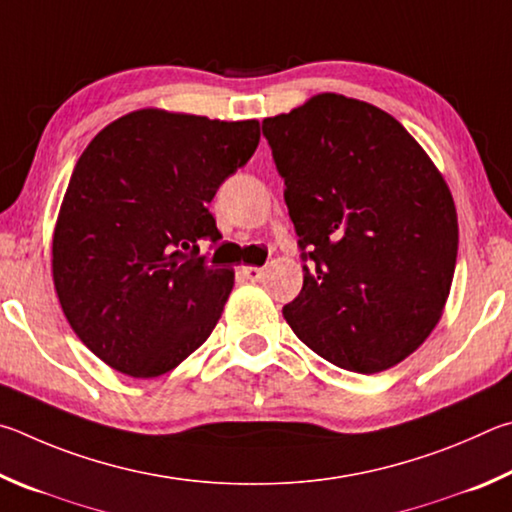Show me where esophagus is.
<instances>
[{"label": "esophagus", "instance_id": "34e87169", "mask_svg": "<svg viewBox=\"0 0 512 512\" xmlns=\"http://www.w3.org/2000/svg\"><path fill=\"white\" fill-rule=\"evenodd\" d=\"M242 276H245V279H249V281H261V276H263V267H254V265H249V267H242Z\"/></svg>", "mask_w": 512, "mask_h": 512}]
</instances>
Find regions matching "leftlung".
Returning a JSON list of instances; mask_svg holds the SVG:
<instances>
[{"instance_id":"8db88e82","label":"left lung","mask_w":512,"mask_h":512,"mask_svg":"<svg viewBox=\"0 0 512 512\" xmlns=\"http://www.w3.org/2000/svg\"><path fill=\"white\" fill-rule=\"evenodd\" d=\"M263 137L306 263L285 321L339 369H391L450 294L459 222L443 175L391 114L342 94L265 119Z\"/></svg>"}]
</instances>
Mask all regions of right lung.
Wrapping results in <instances>:
<instances>
[{
    "label": "right lung",
    "mask_w": 512,
    "mask_h": 512,
    "mask_svg": "<svg viewBox=\"0 0 512 512\" xmlns=\"http://www.w3.org/2000/svg\"><path fill=\"white\" fill-rule=\"evenodd\" d=\"M258 139V121L139 110L80 155L53 233V283L69 326L112 369L157 378L218 324L233 272L200 256L220 240L209 202Z\"/></svg>",
    "instance_id": "1"
}]
</instances>
